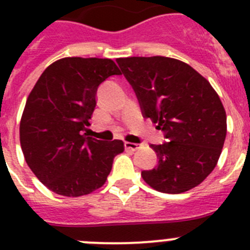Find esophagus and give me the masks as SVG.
I'll return each instance as SVG.
<instances>
[{
    "mask_svg": "<svg viewBox=\"0 0 250 250\" xmlns=\"http://www.w3.org/2000/svg\"><path fill=\"white\" fill-rule=\"evenodd\" d=\"M125 147H126L127 150L135 151V150H138L140 146H139L138 144H135V143H129V141H126V143H125Z\"/></svg>",
    "mask_w": 250,
    "mask_h": 250,
    "instance_id": "esophagus-1",
    "label": "esophagus"
}]
</instances>
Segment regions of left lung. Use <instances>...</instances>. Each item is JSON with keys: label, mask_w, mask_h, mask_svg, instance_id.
<instances>
[{"label": "left lung", "mask_w": 250, "mask_h": 250, "mask_svg": "<svg viewBox=\"0 0 250 250\" xmlns=\"http://www.w3.org/2000/svg\"><path fill=\"white\" fill-rule=\"evenodd\" d=\"M135 91L144 118L169 141L154 145L158 165L141 171L167 194L190 190L216 167L227 136L224 106L209 81L180 60L164 56L116 60Z\"/></svg>", "instance_id": "left-lung-1"}]
</instances>
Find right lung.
<instances>
[{"mask_svg": "<svg viewBox=\"0 0 250 250\" xmlns=\"http://www.w3.org/2000/svg\"><path fill=\"white\" fill-rule=\"evenodd\" d=\"M121 75L110 59L65 57L51 63L26 101L20 143L32 173L51 191L81 196L105 184L121 140L103 141L83 131L101 83Z\"/></svg>", "mask_w": 250, "mask_h": 250, "instance_id": "right-lung-1", "label": "right lung"}]
</instances>
